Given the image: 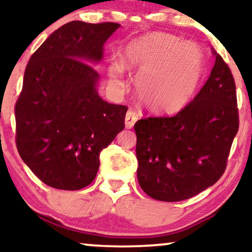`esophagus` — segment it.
Returning <instances> with one entry per match:
<instances>
[{"mask_svg": "<svg viewBox=\"0 0 252 252\" xmlns=\"http://www.w3.org/2000/svg\"><path fill=\"white\" fill-rule=\"evenodd\" d=\"M137 120H138V115L133 110H128V113L126 114V128L131 129Z\"/></svg>", "mask_w": 252, "mask_h": 252, "instance_id": "esophagus-1", "label": "esophagus"}]
</instances>
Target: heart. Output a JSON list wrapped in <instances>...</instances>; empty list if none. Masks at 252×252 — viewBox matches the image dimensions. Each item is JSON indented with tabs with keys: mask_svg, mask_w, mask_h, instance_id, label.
<instances>
[{
	"mask_svg": "<svg viewBox=\"0 0 252 252\" xmlns=\"http://www.w3.org/2000/svg\"><path fill=\"white\" fill-rule=\"evenodd\" d=\"M124 64L139 72L136 91L140 101L156 114H175L187 107L198 91L205 60L193 42H182L175 35L150 32L126 43L122 50ZM114 60L108 78L116 89H123L126 68Z\"/></svg>",
	"mask_w": 252,
	"mask_h": 252,
	"instance_id": "heart-1",
	"label": "heart"
}]
</instances>
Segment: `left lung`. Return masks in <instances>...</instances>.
I'll list each match as a JSON object with an SVG mask.
<instances>
[{
    "label": "left lung",
    "instance_id": "left-lung-1",
    "mask_svg": "<svg viewBox=\"0 0 252 252\" xmlns=\"http://www.w3.org/2000/svg\"><path fill=\"white\" fill-rule=\"evenodd\" d=\"M209 79L189 105L172 117L137 121L139 186L161 202H180L213 186L226 169L239 130L236 87L230 69L213 52Z\"/></svg>",
    "mask_w": 252,
    "mask_h": 252
}]
</instances>
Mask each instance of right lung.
I'll return each mask as SVG.
<instances>
[{"label":"right lung","instance_id":"right-lung-1","mask_svg":"<svg viewBox=\"0 0 252 252\" xmlns=\"http://www.w3.org/2000/svg\"><path fill=\"white\" fill-rule=\"evenodd\" d=\"M120 26L70 22L30 59L15 107L16 144L23 161L47 186H89L98 173L100 152L124 129L128 108L101 99L93 68Z\"/></svg>","mask_w":252,"mask_h":252}]
</instances>
